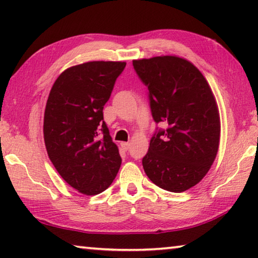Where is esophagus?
Segmentation results:
<instances>
[{"instance_id":"34e87169","label":"esophagus","mask_w":258,"mask_h":258,"mask_svg":"<svg viewBox=\"0 0 258 258\" xmlns=\"http://www.w3.org/2000/svg\"><path fill=\"white\" fill-rule=\"evenodd\" d=\"M120 147L123 148L124 150H128V148H130V143H128V142H121V143H120Z\"/></svg>"}]
</instances>
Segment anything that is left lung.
I'll list each match as a JSON object with an SVG mask.
<instances>
[{"label":"left lung","mask_w":258,"mask_h":258,"mask_svg":"<svg viewBox=\"0 0 258 258\" xmlns=\"http://www.w3.org/2000/svg\"><path fill=\"white\" fill-rule=\"evenodd\" d=\"M133 67L149 91L152 118L166 126L151 138L143 169L161 189H190L206 175L220 145L211 86L197 67L175 55L133 60Z\"/></svg>","instance_id":"left-lung-1"}]
</instances>
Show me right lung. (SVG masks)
<instances>
[{"label":"right lung","mask_w":258,"mask_h":258,"mask_svg":"<svg viewBox=\"0 0 258 258\" xmlns=\"http://www.w3.org/2000/svg\"><path fill=\"white\" fill-rule=\"evenodd\" d=\"M126 62L90 61L56 78L44 112L47 155L61 177L83 195L108 189L121 158L103 120V106Z\"/></svg>","instance_id":"obj_1"}]
</instances>
